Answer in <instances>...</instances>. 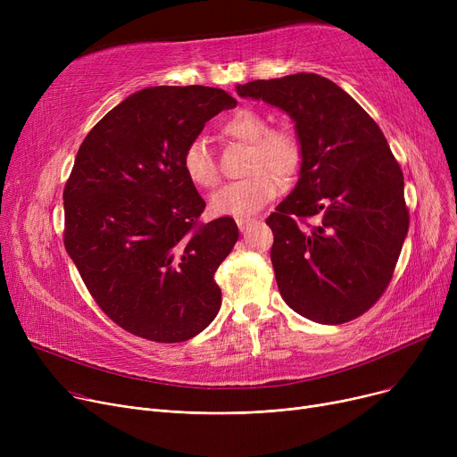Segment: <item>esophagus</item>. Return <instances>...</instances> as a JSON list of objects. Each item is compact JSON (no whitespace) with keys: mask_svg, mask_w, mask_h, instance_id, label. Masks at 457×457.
<instances>
[{"mask_svg":"<svg viewBox=\"0 0 457 457\" xmlns=\"http://www.w3.org/2000/svg\"><path fill=\"white\" fill-rule=\"evenodd\" d=\"M252 222H253L252 219H237V226H238V229H241V231H245Z\"/></svg>","mask_w":457,"mask_h":457,"instance_id":"1","label":"esophagus"}]
</instances>
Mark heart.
<instances>
[{
    "mask_svg": "<svg viewBox=\"0 0 457 457\" xmlns=\"http://www.w3.org/2000/svg\"><path fill=\"white\" fill-rule=\"evenodd\" d=\"M226 138L250 144L248 178L224 185L211 198V211L220 216H246L274 200L279 178H293L302 164L303 148L289 126H269L267 116L252 107L231 112L220 126ZM187 179L200 188H212L220 179L219 164L202 140L188 142L181 154Z\"/></svg>",
    "mask_w": 457,
    "mask_h": 457,
    "instance_id": "b5f03b06",
    "label": "heart"
}]
</instances>
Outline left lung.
I'll list each match as a JSON object with an SVG mask.
<instances>
[{
	"mask_svg": "<svg viewBox=\"0 0 457 457\" xmlns=\"http://www.w3.org/2000/svg\"><path fill=\"white\" fill-rule=\"evenodd\" d=\"M237 92L289 112L303 148L295 190L267 219L281 298L319 324L361 317L386 293L410 228L386 135L319 74L257 79Z\"/></svg>",
	"mask_w": 457,
	"mask_h": 457,
	"instance_id": "8db88e82",
	"label": "left lung"
}]
</instances>
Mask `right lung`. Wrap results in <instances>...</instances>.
Segmentation results:
<instances>
[{
	"instance_id": "obj_1",
	"label": "right lung",
	"mask_w": 457,
	"mask_h": 457,
	"mask_svg": "<svg viewBox=\"0 0 457 457\" xmlns=\"http://www.w3.org/2000/svg\"><path fill=\"white\" fill-rule=\"evenodd\" d=\"M237 100L211 87H152L109 111L85 137L66 181L64 248L94 302L154 343L204 331L222 303L214 272L233 250L231 216L205 209L181 154Z\"/></svg>"
}]
</instances>
